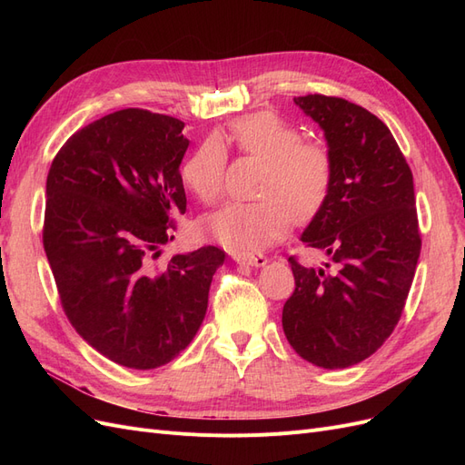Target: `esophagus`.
<instances>
[{
    "instance_id": "obj_1",
    "label": "esophagus",
    "mask_w": 465,
    "mask_h": 465,
    "mask_svg": "<svg viewBox=\"0 0 465 465\" xmlns=\"http://www.w3.org/2000/svg\"><path fill=\"white\" fill-rule=\"evenodd\" d=\"M234 262L242 263V265H254L262 267L267 263V258L263 254H234Z\"/></svg>"
}]
</instances>
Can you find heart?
<instances>
[{"label": "heart", "instance_id": "b5f03b06", "mask_svg": "<svg viewBox=\"0 0 465 465\" xmlns=\"http://www.w3.org/2000/svg\"><path fill=\"white\" fill-rule=\"evenodd\" d=\"M227 139L250 157L263 161L258 202H229L211 213L203 227L215 242L236 254H254L281 241L291 219L304 223L326 205L335 164L326 145L302 139L297 125L277 112L262 110L236 118ZM227 154L215 137H207L182 163L180 176L203 203L223 190Z\"/></svg>", "mask_w": 465, "mask_h": 465}]
</instances>
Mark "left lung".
Here are the masks:
<instances>
[{"instance_id":"left-lung-1","label":"left lung","mask_w":465,"mask_h":465,"mask_svg":"<svg viewBox=\"0 0 465 465\" xmlns=\"http://www.w3.org/2000/svg\"><path fill=\"white\" fill-rule=\"evenodd\" d=\"M294 104L323 130L335 182L301 236L326 252L328 270L289 258L294 292L283 331L304 361L345 369L376 353L401 318L420 254L413 174L388 125L367 108L326 94Z\"/></svg>"}]
</instances>
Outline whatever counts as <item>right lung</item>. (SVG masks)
<instances>
[{
  "label": "right lung",
  "mask_w": 465,
  "mask_h": 465,
  "mask_svg": "<svg viewBox=\"0 0 465 465\" xmlns=\"http://www.w3.org/2000/svg\"><path fill=\"white\" fill-rule=\"evenodd\" d=\"M184 122L125 108L75 132L46 180L42 242L67 320L98 353L147 371L198 333L224 252L154 263L186 213Z\"/></svg>",
  "instance_id": "obj_1"
}]
</instances>
